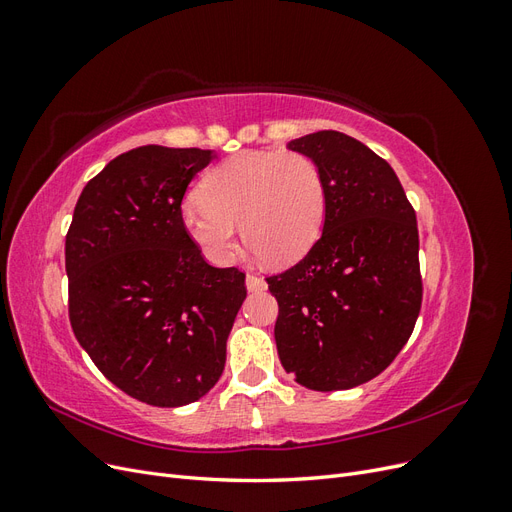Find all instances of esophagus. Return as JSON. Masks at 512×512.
I'll return each instance as SVG.
<instances>
[{
    "instance_id": "1",
    "label": "esophagus",
    "mask_w": 512,
    "mask_h": 512,
    "mask_svg": "<svg viewBox=\"0 0 512 512\" xmlns=\"http://www.w3.org/2000/svg\"><path fill=\"white\" fill-rule=\"evenodd\" d=\"M245 286H247V290H250V292H262V290H267V282L262 280V277L254 275V273H247Z\"/></svg>"
}]
</instances>
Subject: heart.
I'll list each match as a JSON object with an SVG mask.
<instances>
[{"instance_id":"1","label":"heart","mask_w":512,"mask_h":512,"mask_svg":"<svg viewBox=\"0 0 512 512\" xmlns=\"http://www.w3.org/2000/svg\"><path fill=\"white\" fill-rule=\"evenodd\" d=\"M327 185L314 158L299 151H241L200 183V198L181 207L190 239L215 262L237 254L239 226L250 250L269 265H292L318 241Z\"/></svg>"}]
</instances>
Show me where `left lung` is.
I'll list each match as a JSON object with an SVG mask.
<instances>
[{
  "label": "left lung",
  "instance_id": "8db88e82",
  "mask_svg": "<svg viewBox=\"0 0 512 512\" xmlns=\"http://www.w3.org/2000/svg\"><path fill=\"white\" fill-rule=\"evenodd\" d=\"M288 149L318 162L327 215L307 256L267 277L277 354L307 389H354L393 363L421 312L416 213L391 164L356 138L320 130Z\"/></svg>",
  "mask_w": 512,
  "mask_h": 512
}]
</instances>
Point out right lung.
<instances>
[{"mask_svg":"<svg viewBox=\"0 0 512 512\" xmlns=\"http://www.w3.org/2000/svg\"><path fill=\"white\" fill-rule=\"evenodd\" d=\"M211 149L145 145L91 179L66 235L70 322L123 393L158 408L207 395L245 301V275L200 256L181 224L190 181Z\"/></svg>","mask_w":512,"mask_h":512,"instance_id":"1","label":"right lung"}]
</instances>
